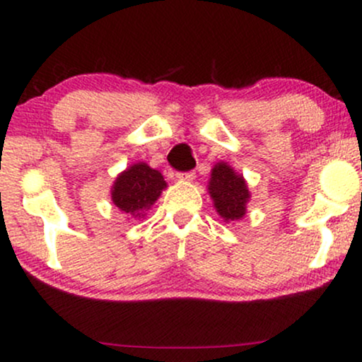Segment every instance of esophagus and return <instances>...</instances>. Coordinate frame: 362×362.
Wrapping results in <instances>:
<instances>
[{
    "mask_svg": "<svg viewBox=\"0 0 362 362\" xmlns=\"http://www.w3.org/2000/svg\"><path fill=\"white\" fill-rule=\"evenodd\" d=\"M177 178L180 182H192L195 178L194 172H185V173H177Z\"/></svg>",
    "mask_w": 362,
    "mask_h": 362,
    "instance_id": "obj_1",
    "label": "esophagus"
}]
</instances>
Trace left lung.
Returning a JSON list of instances; mask_svg holds the SVG:
<instances>
[{
    "mask_svg": "<svg viewBox=\"0 0 362 362\" xmlns=\"http://www.w3.org/2000/svg\"><path fill=\"white\" fill-rule=\"evenodd\" d=\"M207 192L213 199L216 213L221 216L224 223H235L245 218L247 204L252 197L250 190L243 175L226 161H218L211 168Z\"/></svg>",
    "mask_w": 362,
    "mask_h": 362,
    "instance_id": "8db88e82",
    "label": "left lung"
}]
</instances>
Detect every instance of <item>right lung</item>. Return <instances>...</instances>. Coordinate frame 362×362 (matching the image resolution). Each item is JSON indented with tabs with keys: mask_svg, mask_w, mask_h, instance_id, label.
<instances>
[{
	"mask_svg": "<svg viewBox=\"0 0 362 362\" xmlns=\"http://www.w3.org/2000/svg\"><path fill=\"white\" fill-rule=\"evenodd\" d=\"M168 184L163 175L144 161H138L127 167L115 177L110 189V199L120 213L129 218L141 219L146 211L160 199ZM127 218V219H129Z\"/></svg>",
	"mask_w": 362,
	"mask_h": 362,
	"instance_id": "right-lung-1",
	"label": "right lung"
}]
</instances>
